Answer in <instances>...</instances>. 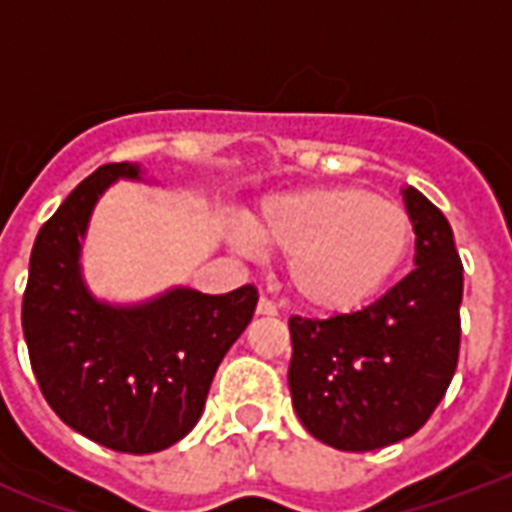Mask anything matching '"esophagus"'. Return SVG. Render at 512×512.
<instances>
[{
	"label": "esophagus",
	"mask_w": 512,
	"mask_h": 512,
	"mask_svg": "<svg viewBox=\"0 0 512 512\" xmlns=\"http://www.w3.org/2000/svg\"><path fill=\"white\" fill-rule=\"evenodd\" d=\"M257 313H260V316H276V313H279V308H276V303H273V300H268V297H260V303H257Z\"/></svg>",
	"instance_id": "obj_1"
}]
</instances>
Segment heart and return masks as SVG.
<instances>
[{
  "mask_svg": "<svg viewBox=\"0 0 512 512\" xmlns=\"http://www.w3.org/2000/svg\"><path fill=\"white\" fill-rule=\"evenodd\" d=\"M252 236L289 257L300 303L321 313L358 311L404 268L414 244L412 215L361 185L281 193L260 207Z\"/></svg>",
  "mask_w": 512,
  "mask_h": 512,
  "instance_id": "1",
  "label": "heart"
}]
</instances>
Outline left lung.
Returning <instances> with one entry per match:
<instances>
[{
	"label": "left lung",
	"mask_w": 512,
	"mask_h": 512,
	"mask_svg": "<svg viewBox=\"0 0 512 512\" xmlns=\"http://www.w3.org/2000/svg\"><path fill=\"white\" fill-rule=\"evenodd\" d=\"M417 233L409 276L361 311L289 319V393L305 430L342 452L414 436L441 404L460 358L462 263L452 225L404 188Z\"/></svg>",
	"instance_id": "obj_1"
}]
</instances>
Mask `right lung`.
Returning a JSON list of instances; mask_svg holds the SVG:
<instances>
[{
	"label": "right lung",
	"mask_w": 512,
	"mask_h": 512,
	"mask_svg": "<svg viewBox=\"0 0 512 512\" xmlns=\"http://www.w3.org/2000/svg\"><path fill=\"white\" fill-rule=\"evenodd\" d=\"M119 177H140V167L103 164L42 225L20 321L52 412L106 449L151 454L199 422L217 366L252 321L257 289L180 287L132 308L98 303L84 287L79 249L95 201Z\"/></svg>",
	"instance_id": "right-lung-1"
}]
</instances>
